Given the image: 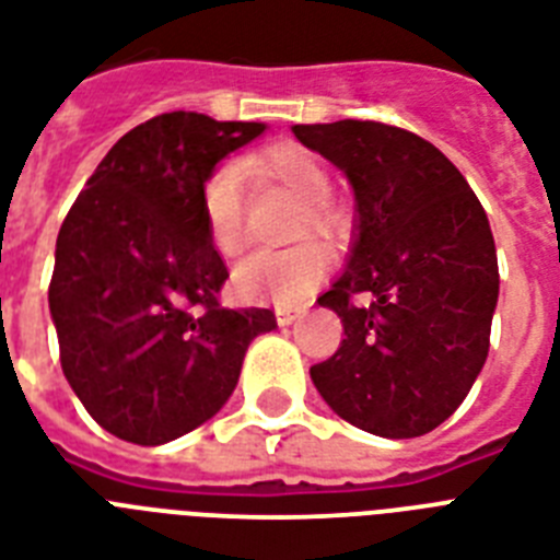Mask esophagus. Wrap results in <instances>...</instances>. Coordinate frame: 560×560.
Segmentation results:
<instances>
[{
  "label": "esophagus",
  "instance_id": "esophagus-1",
  "mask_svg": "<svg viewBox=\"0 0 560 560\" xmlns=\"http://www.w3.org/2000/svg\"><path fill=\"white\" fill-rule=\"evenodd\" d=\"M302 313H304L302 307H279V311H276V319H279L281 327H288V325H293V322L299 319Z\"/></svg>",
  "mask_w": 560,
  "mask_h": 560
}]
</instances>
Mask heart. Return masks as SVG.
Here are the masks:
<instances>
[{"instance_id":"b5f03b06","label":"heart","mask_w":560,"mask_h":560,"mask_svg":"<svg viewBox=\"0 0 560 560\" xmlns=\"http://www.w3.org/2000/svg\"><path fill=\"white\" fill-rule=\"evenodd\" d=\"M253 177L258 186H276L302 201V215L295 218L293 235L334 233L339 212L330 192V175L316 152L302 143H272L247 154L238 170L224 163L207 177L201 192L203 221L212 247L224 258L238 256L244 247V192L241 176ZM327 272L325 249L316 244H295L288 249H261L235 267V288L249 302L299 304Z\"/></svg>"}]
</instances>
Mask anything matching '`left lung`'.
<instances>
[{
	"mask_svg": "<svg viewBox=\"0 0 560 560\" xmlns=\"http://www.w3.org/2000/svg\"><path fill=\"white\" fill-rule=\"evenodd\" d=\"M339 166L357 198L348 267L319 295L345 339L311 380L342 420L408 440L448 420L489 353L498 253L466 177L413 131L374 120L293 126ZM371 292L359 308L350 299Z\"/></svg>",
	"mask_w": 560,
	"mask_h": 560,
	"instance_id": "1",
	"label": "left lung"
}]
</instances>
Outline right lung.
Listing matches in <instances>:
<instances>
[{"instance_id":"1","label":"right lung","mask_w":560,"mask_h":560,"mask_svg":"<svg viewBox=\"0 0 560 560\" xmlns=\"http://www.w3.org/2000/svg\"><path fill=\"white\" fill-rule=\"evenodd\" d=\"M265 122L170 112L122 135L57 235L48 307L59 362L85 411L115 438L161 445L215 417L238 385L265 307L230 311V279L201 192Z\"/></svg>"}]
</instances>
